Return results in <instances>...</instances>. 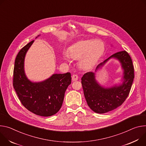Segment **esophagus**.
Segmentation results:
<instances>
[{"mask_svg":"<svg viewBox=\"0 0 146 146\" xmlns=\"http://www.w3.org/2000/svg\"><path fill=\"white\" fill-rule=\"evenodd\" d=\"M78 79V76L76 74H74L72 76V80H74V81H75V80H77Z\"/></svg>","mask_w":146,"mask_h":146,"instance_id":"esophagus-1","label":"esophagus"}]
</instances>
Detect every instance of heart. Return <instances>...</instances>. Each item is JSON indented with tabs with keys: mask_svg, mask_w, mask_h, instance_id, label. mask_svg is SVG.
I'll return each instance as SVG.
<instances>
[{
	"mask_svg": "<svg viewBox=\"0 0 146 146\" xmlns=\"http://www.w3.org/2000/svg\"><path fill=\"white\" fill-rule=\"evenodd\" d=\"M104 51V43L100 40H87L79 42L69 48L68 56L74 59L79 58L84 55L80 60V66L86 70L92 67L101 57ZM67 59V57H65Z\"/></svg>",
	"mask_w": 146,
	"mask_h": 146,
	"instance_id": "obj_1",
	"label": "heart"
}]
</instances>
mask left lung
Returning a JSON list of instances; mask_svg holds the SVG:
<instances>
[{
	"mask_svg": "<svg viewBox=\"0 0 146 146\" xmlns=\"http://www.w3.org/2000/svg\"><path fill=\"white\" fill-rule=\"evenodd\" d=\"M111 58H115L121 63L123 69V81L119 86L104 88L98 84L94 73L85 74L81 80L84 96L88 105L94 112L99 114L109 112L121 106L131 91L135 78L132 58L125 50L117 52L97 66L95 71Z\"/></svg>",
	"mask_w": 146,
	"mask_h": 146,
	"instance_id": "obj_1",
	"label": "left lung"
}]
</instances>
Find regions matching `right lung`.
I'll list each match as a JSON object with an SVG mask.
<instances>
[{"mask_svg":"<svg viewBox=\"0 0 146 146\" xmlns=\"http://www.w3.org/2000/svg\"><path fill=\"white\" fill-rule=\"evenodd\" d=\"M34 41L24 46L15 58L13 85L21 104L28 110L38 115L50 117L61 107L65 92L71 83V74H53L38 83L29 80L24 73V62L25 54Z\"/></svg>","mask_w":146,"mask_h":146,"instance_id":"obj_1","label":"right lung"}]
</instances>
